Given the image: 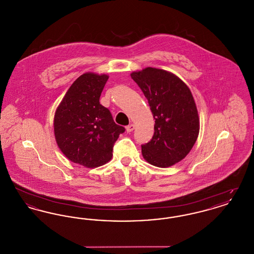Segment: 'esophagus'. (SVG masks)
Here are the masks:
<instances>
[{
  "label": "esophagus",
  "instance_id": "1",
  "mask_svg": "<svg viewBox=\"0 0 254 254\" xmlns=\"http://www.w3.org/2000/svg\"><path fill=\"white\" fill-rule=\"evenodd\" d=\"M134 125L133 124H130V125H128L127 127V132L130 133L131 131H133V129H134Z\"/></svg>",
  "mask_w": 254,
  "mask_h": 254
}]
</instances>
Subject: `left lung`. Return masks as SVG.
Here are the masks:
<instances>
[{
  "label": "left lung",
  "instance_id": "obj_1",
  "mask_svg": "<svg viewBox=\"0 0 254 254\" xmlns=\"http://www.w3.org/2000/svg\"><path fill=\"white\" fill-rule=\"evenodd\" d=\"M130 76L148 101L154 135L142 145L147 163L169 168L186 157L198 138L200 120L190 89L173 73L155 67L133 71Z\"/></svg>",
  "mask_w": 254,
  "mask_h": 254
}]
</instances>
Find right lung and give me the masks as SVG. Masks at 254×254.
Instances as JSON below:
<instances>
[{"mask_svg":"<svg viewBox=\"0 0 254 254\" xmlns=\"http://www.w3.org/2000/svg\"><path fill=\"white\" fill-rule=\"evenodd\" d=\"M108 80L107 74H82L70 85L54 115V135L61 151L87 169L109 162L114 143L125 131L99 101Z\"/></svg>","mask_w":254,"mask_h":254,"instance_id":"1","label":"right lung"}]
</instances>
